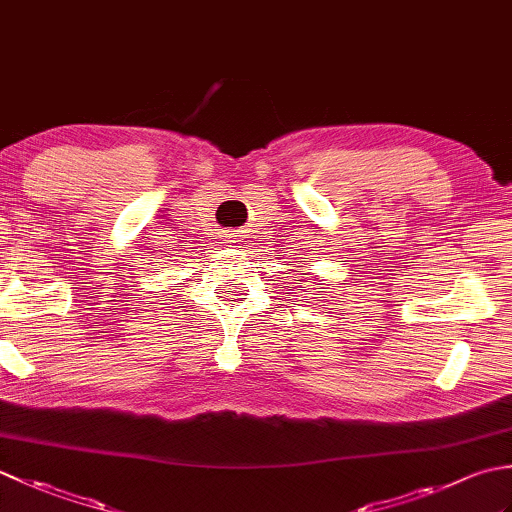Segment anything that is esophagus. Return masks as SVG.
I'll list each match as a JSON object with an SVG mask.
<instances>
[{"instance_id": "obj_1", "label": "esophagus", "mask_w": 512, "mask_h": 512, "mask_svg": "<svg viewBox=\"0 0 512 512\" xmlns=\"http://www.w3.org/2000/svg\"><path fill=\"white\" fill-rule=\"evenodd\" d=\"M226 242L231 244V246H237L239 242H242V239H239V235H235V233H228V235H226Z\"/></svg>"}]
</instances>
